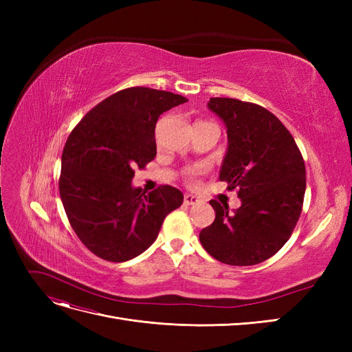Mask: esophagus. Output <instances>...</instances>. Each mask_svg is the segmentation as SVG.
<instances>
[{
    "instance_id": "esophagus-1",
    "label": "esophagus",
    "mask_w": 352,
    "mask_h": 352,
    "mask_svg": "<svg viewBox=\"0 0 352 352\" xmlns=\"http://www.w3.org/2000/svg\"><path fill=\"white\" fill-rule=\"evenodd\" d=\"M184 202L186 206H195V204H198L199 202V199L195 197V195H190V194H186L185 197H184Z\"/></svg>"
}]
</instances>
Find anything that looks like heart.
<instances>
[{
	"instance_id": "1",
	"label": "heart",
	"mask_w": 352,
	"mask_h": 352,
	"mask_svg": "<svg viewBox=\"0 0 352 352\" xmlns=\"http://www.w3.org/2000/svg\"><path fill=\"white\" fill-rule=\"evenodd\" d=\"M198 173H199V170H198V168L188 170V172H186V177H188V179H194V177H195Z\"/></svg>"
}]
</instances>
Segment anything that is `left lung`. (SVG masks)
Returning <instances> with one entry per match:
<instances>
[{"label": "left lung", "instance_id": "obj_1", "mask_svg": "<svg viewBox=\"0 0 352 352\" xmlns=\"http://www.w3.org/2000/svg\"><path fill=\"white\" fill-rule=\"evenodd\" d=\"M226 126L228 150L219 179L239 188L241 207L211 199L216 219L199 233L204 250L230 265H254L278 252L301 216L305 164L283 123L257 104L210 98Z\"/></svg>", "mask_w": 352, "mask_h": 352}]
</instances>
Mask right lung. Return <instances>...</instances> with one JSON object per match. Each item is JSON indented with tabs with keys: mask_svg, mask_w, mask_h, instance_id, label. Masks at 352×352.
I'll use <instances>...</instances> for the list:
<instances>
[{
	"mask_svg": "<svg viewBox=\"0 0 352 352\" xmlns=\"http://www.w3.org/2000/svg\"><path fill=\"white\" fill-rule=\"evenodd\" d=\"M186 101L167 91L127 88L95 105L69 135L60 197L74 233L100 258L122 263L142 254L168 212L182 206L179 189L145 192L132 179L157 154L158 117Z\"/></svg>",
	"mask_w": 352,
	"mask_h": 352,
	"instance_id": "right-lung-1",
	"label": "right lung"
}]
</instances>
